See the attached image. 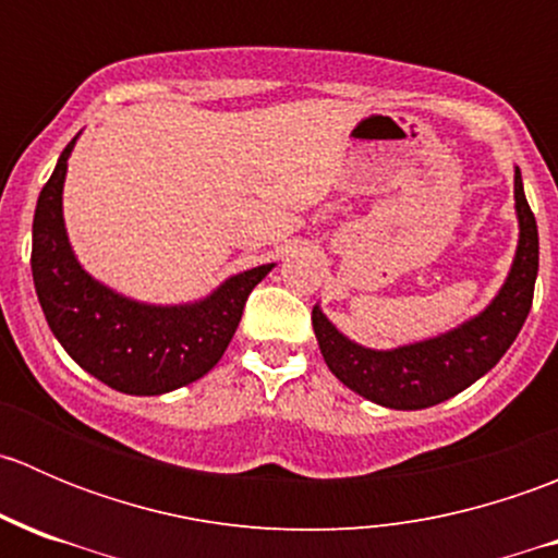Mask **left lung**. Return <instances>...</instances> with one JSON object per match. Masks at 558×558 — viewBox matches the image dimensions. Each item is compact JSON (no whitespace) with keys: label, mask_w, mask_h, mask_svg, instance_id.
Here are the masks:
<instances>
[{"label":"left lung","mask_w":558,"mask_h":558,"mask_svg":"<svg viewBox=\"0 0 558 558\" xmlns=\"http://www.w3.org/2000/svg\"><path fill=\"white\" fill-rule=\"evenodd\" d=\"M515 216H519V247L508 280L486 311L446 335L391 351H375L348 340L315 305L313 329L331 375L359 397L393 410L432 408L483 378L519 337L532 307L534 280H537V221L529 210L519 167H515Z\"/></svg>","instance_id":"left-lung-1"}]
</instances>
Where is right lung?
<instances>
[{
    "label": "right lung",
    "instance_id": "obj_1",
    "mask_svg": "<svg viewBox=\"0 0 558 558\" xmlns=\"http://www.w3.org/2000/svg\"><path fill=\"white\" fill-rule=\"evenodd\" d=\"M75 140L39 191L32 223V278L45 320L64 351L116 391L156 397L194 384L223 356L247 294L275 264L232 275L189 305H145L107 289L81 267L64 229L61 191Z\"/></svg>",
    "mask_w": 558,
    "mask_h": 558
}]
</instances>
